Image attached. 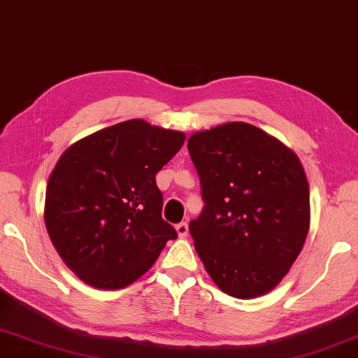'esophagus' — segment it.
Wrapping results in <instances>:
<instances>
[{"label":"esophagus","mask_w":358,"mask_h":358,"mask_svg":"<svg viewBox=\"0 0 358 358\" xmlns=\"http://www.w3.org/2000/svg\"><path fill=\"white\" fill-rule=\"evenodd\" d=\"M175 229H177L178 237H186V236H188V223H185V221H183V223H178L177 228H175Z\"/></svg>","instance_id":"1"}]
</instances>
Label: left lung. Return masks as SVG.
I'll use <instances>...</instances> for the list:
<instances>
[{
	"label": "left lung",
	"mask_w": 358,
	"mask_h": 358,
	"mask_svg": "<svg viewBox=\"0 0 358 358\" xmlns=\"http://www.w3.org/2000/svg\"><path fill=\"white\" fill-rule=\"evenodd\" d=\"M188 150L206 201L189 223L203 268L229 296L274 290L309 232V183L299 157L247 122L192 134Z\"/></svg>",
	"instance_id": "1"
}]
</instances>
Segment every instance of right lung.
<instances>
[{"label":"right lung","mask_w":358,"mask_h":358,"mask_svg":"<svg viewBox=\"0 0 358 358\" xmlns=\"http://www.w3.org/2000/svg\"><path fill=\"white\" fill-rule=\"evenodd\" d=\"M185 138L180 130L130 119L78 140L57 161L44 223L57 253L87 285H130L177 237L162 220L156 173Z\"/></svg>","instance_id":"right-lung-1"}]
</instances>
